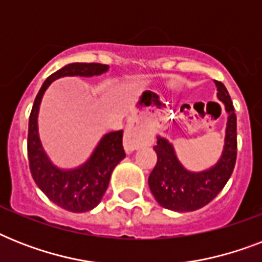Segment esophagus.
Returning <instances> with one entry per match:
<instances>
[{"label": "esophagus", "mask_w": 262, "mask_h": 262, "mask_svg": "<svg viewBox=\"0 0 262 262\" xmlns=\"http://www.w3.org/2000/svg\"><path fill=\"white\" fill-rule=\"evenodd\" d=\"M144 143H145V137L135 126L126 127L125 136H123V147H125L126 152L139 149V148L143 147Z\"/></svg>", "instance_id": "obj_1"}]
</instances>
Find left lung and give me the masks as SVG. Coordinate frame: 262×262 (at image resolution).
Returning a JSON list of instances; mask_svg holds the SVG:
<instances>
[{
    "mask_svg": "<svg viewBox=\"0 0 262 262\" xmlns=\"http://www.w3.org/2000/svg\"><path fill=\"white\" fill-rule=\"evenodd\" d=\"M217 98L228 113L226 143L222 159L215 167L203 172H189L181 166L171 144L158 137L154 147L158 162L152 170L148 185L162 207L178 212L195 211L207 205L219 194L231 177L236 162V115L231 98L223 83L215 81Z\"/></svg>",
    "mask_w": 262,
    "mask_h": 262,
    "instance_id": "1",
    "label": "left lung"
}]
</instances>
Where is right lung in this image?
I'll list each match as a JSON object with an SVG mask.
<instances>
[{
  "label": "right lung",
  "instance_id": "1",
  "mask_svg": "<svg viewBox=\"0 0 262 262\" xmlns=\"http://www.w3.org/2000/svg\"><path fill=\"white\" fill-rule=\"evenodd\" d=\"M107 69V65L96 62H75L61 68L59 71L49 76L43 83L31 110L27 141L31 175L49 200L67 211L87 212L94 209L100 203L110 182L111 172L115 166L125 158L122 145L123 132L118 130L106 135L87 163L76 170L63 171L54 167L49 162L39 141L36 122L39 104L46 88L55 79L63 76L91 77L95 75H102Z\"/></svg>",
  "mask_w": 262,
  "mask_h": 262
}]
</instances>
